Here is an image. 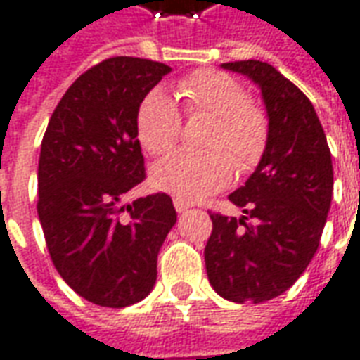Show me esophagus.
<instances>
[{
  "label": "esophagus",
  "instance_id": "esophagus-1",
  "mask_svg": "<svg viewBox=\"0 0 360 360\" xmlns=\"http://www.w3.org/2000/svg\"><path fill=\"white\" fill-rule=\"evenodd\" d=\"M172 202H174L176 212H186V210H188V207L192 205V204H190V202H188V200H184V198H180V195H176Z\"/></svg>",
  "mask_w": 360,
  "mask_h": 360
}]
</instances>
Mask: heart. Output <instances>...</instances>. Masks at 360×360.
I'll use <instances>...</instances> for the list:
<instances>
[{
    "label": "heart",
    "instance_id": "obj_1",
    "mask_svg": "<svg viewBox=\"0 0 360 360\" xmlns=\"http://www.w3.org/2000/svg\"><path fill=\"white\" fill-rule=\"evenodd\" d=\"M178 90L190 113L212 115L204 150H178L153 168L156 188L180 198H202L231 182L235 165L247 172L259 165L269 143V121L241 82L219 70H195ZM137 137L150 155L170 153L182 135V113L166 91H148L139 103ZM236 160L233 161L232 158Z\"/></svg>",
    "mask_w": 360,
    "mask_h": 360
}]
</instances>
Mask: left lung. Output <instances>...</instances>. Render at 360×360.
<instances>
[{
  "mask_svg": "<svg viewBox=\"0 0 360 360\" xmlns=\"http://www.w3.org/2000/svg\"><path fill=\"white\" fill-rule=\"evenodd\" d=\"M221 66L260 88L269 143L257 170L229 194L245 215L210 213L205 270L221 298L260 304L286 292L314 259L333 195V165L316 109L298 86L269 62Z\"/></svg>",
  "mask_w": 360,
  "mask_h": 360,
  "instance_id": "obj_1",
  "label": "left lung"
}]
</instances>
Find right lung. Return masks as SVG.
<instances>
[{"instance_id":"1","label":"right lung","mask_w":360,"mask_h":360,"mask_svg":"<svg viewBox=\"0 0 360 360\" xmlns=\"http://www.w3.org/2000/svg\"><path fill=\"white\" fill-rule=\"evenodd\" d=\"M168 72L133 56L100 62L66 90L44 131L37 212L46 249L64 282L96 306L147 298L176 223L172 198L162 192L121 204L147 176L139 103Z\"/></svg>"}]
</instances>
